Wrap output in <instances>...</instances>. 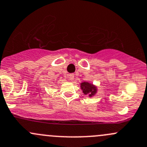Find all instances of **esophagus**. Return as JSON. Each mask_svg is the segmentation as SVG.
Wrapping results in <instances>:
<instances>
[{"label":"esophagus","mask_w":147,"mask_h":147,"mask_svg":"<svg viewBox=\"0 0 147 147\" xmlns=\"http://www.w3.org/2000/svg\"><path fill=\"white\" fill-rule=\"evenodd\" d=\"M68 78H69V81H74V74H69V77H68Z\"/></svg>","instance_id":"esophagus-1"}]
</instances>
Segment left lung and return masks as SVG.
Here are the masks:
<instances>
[{
    "label": "left lung",
    "instance_id": "1",
    "mask_svg": "<svg viewBox=\"0 0 147 147\" xmlns=\"http://www.w3.org/2000/svg\"><path fill=\"white\" fill-rule=\"evenodd\" d=\"M81 88L83 90V93H84V95H88L90 98L95 96L96 94L97 91H98V88H97L96 86H95L93 84L86 82V81L81 83Z\"/></svg>",
    "mask_w": 147,
    "mask_h": 147
}]
</instances>
